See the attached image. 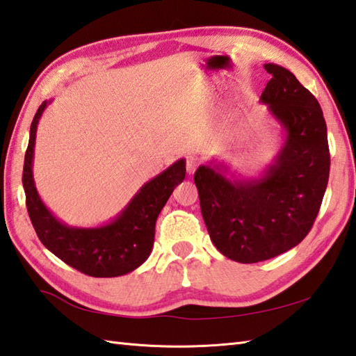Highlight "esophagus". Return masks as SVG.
<instances>
[{
  "mask_svg": "<svg viewBox=\"0 0 356 356\" xmlns=\"http://www.w3.org/2000/svg\"><path fill=\"white\" fill-rule=\"evenodd\" d=\"M199 163H200V162H199L197 157L188 156V157H186V171H188V174H193L194 171H196Z\"/></svg>",
  "mask_w": 356,
  "mask_h": 356,
  "instance_id": "obj_1",
  "label": "esophagus"
}]
</instances>
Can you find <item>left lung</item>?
<instances>
[{
  "instance_id": "1",
  "label": "left lung",
  "mask_w": 356,
  "mask_h": 356,
  "mask_svg": "<svg viewBox=\"0 0 356 356\" xmlns=\"http://www.w3.org/2000/svg\"><path fill=\"white\" fill-rule=\"evenodd\" d=\"M264 67L271 79L259 102L284 134L276 157L252 177L236 176L216 160L194 174L211 242L241 264L296 247L310 232L329 182L327 127L318 100L289 69L275 63Z\"/></svg>"
}]
</instances>
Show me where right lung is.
Returning <instances> with one entry per match:
<instances>
[{"mask_svg":"<svg viewBox=\"0 0 356 356\" xmlns=\"http://www.w3.org/2000/svg\"><path fill=\"white\" fill-rule=\"evenodd\" d=\"M52 100L35 114L24 156L23 186L32 225L43 245L67 266L94 277L131 273L148 259L154 245L156 220L174 188L185 179V159L142 185L114 219L97 227H72L61 222L41 200L33 180V152L41 115Z\"/></svg>","mask_w":356,"mask_h":356,"instance_id":"obj_1","label":"right lung"}]
</instances>
